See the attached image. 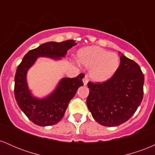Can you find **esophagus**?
I'll use <instances>...</instances> for the list:
<instances>
[{
  "instance_id": "34e87169",
  "label": "esophagus",
  "mask_w": 155,
  "mask_h": 155,
  "mask_svg": "<svg viewBox=\"0 0 155 155\" xmlns=\"http://www.w3.org/2000/svg\"><path fill=\"white\" fill-rule=\"evenodd\" d=\"M87 82H88V76H87V75H85L84 77V79H83L84 85H87Z\"/></svg>"
}]
</instances>
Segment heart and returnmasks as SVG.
Masks as SVG:
<instances>
[{"mask_svg": "<svg viewBox=\"0 0 155 155\" xmlns=\"http://www.w3.org/2000/svg\"><path fill=\"white\" fill-rule=\"evenodd\" d=\"M78 62L87 68H91L90 75L96 82H105L116 74L120 60L116 53L97 47L82 48L77 53Z\"/></svg>", "mask_w": 155, "mask_h": 155, "instance_id": "b5f03b06", "label": "heart"}]
</instances>
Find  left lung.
Here are the masks:
<instances>
[{"mask_svg": "<svg viewBox=\"0 0 155 155\" xmlns=\"http://www.w3.org/2000/svg\"><path fill=\"white\" fill-rule=\"evenodd\" d=\"M143 83L139 65L121 54L120 67L113 77L103 83L87 84V105L92 117L106 127L127 122L141 103Z\"/></svg>", "mask_w": 155, "mask_h": 155, "instance_id": "8db88e82", "label": "left lung"}]
</instances>
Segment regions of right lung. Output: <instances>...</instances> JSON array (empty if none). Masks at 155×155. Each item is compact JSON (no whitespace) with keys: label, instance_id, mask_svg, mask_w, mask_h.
<instances>
[{"label":"right lung","instance_id":"add662e5","mask_svg":"<svg viewBox=\"0 0 155 155\" xmlns=\"http://www.w3.org/2000/svg\"><path fill=\"white\" fill-rule=\"evenodd\" d=\"M76 44L74 40L44 43L28 51L17 67L15 77V99L23 113L37 125L50 126L61 120L70 101L79 87L84 85L83 74L74 78H63L50 95L38 98L32 95L28 86V71L40 57L60 60Z\"/></svg>","mask_w":155,"mask_h":155}]
</instances>
